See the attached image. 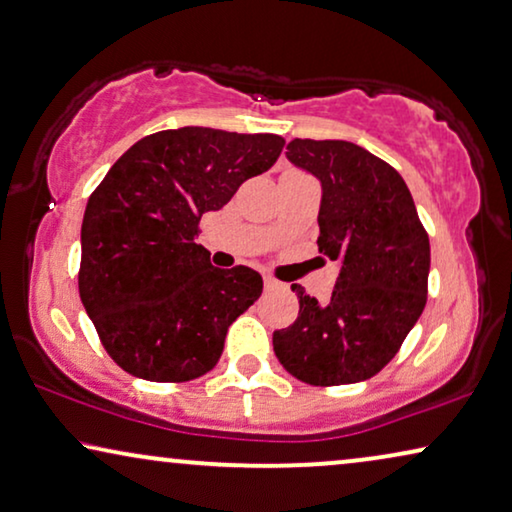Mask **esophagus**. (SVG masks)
Listing matches in <instances>:
<instances>
[{
  "label": "esophagus",
  "instance_id": "esophagus-1",
  "mask_svg": "<svg viewBox=\"0 0 512 512\" xmlns=\"http://www.w3.org/2000/svg\"><path fill=\"white\" fill-rule=\"evenodd\" d=\"M263 284L268 291H274V288H279V281H274L272 277H263Z\"/></svg>",
  "mask_w": 512,
  "mask_h": 512
}]
</instances>
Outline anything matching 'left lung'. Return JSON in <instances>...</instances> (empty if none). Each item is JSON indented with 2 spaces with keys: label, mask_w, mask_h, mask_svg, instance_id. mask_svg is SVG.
<instances>
[{
  "label": "left lung",
  "mask_w": 512,
  "mask_h": 512,
  "mask_svg": "<svg viewBox=\"0 0 512 512\" xmlns=\"http://www.w3.org/2000/svg\"><path fill=\"white\" fill-rule=\"evenodd\" d=\"M286 159L321 182L318 251L339 263L321 305L293 284L300 314L274 330L281 365L309 385L372 379L425 309L429 238L395 168L348 140L295 138Z\"/></svg>",
  "instance_id": "1"
}]
</instances>
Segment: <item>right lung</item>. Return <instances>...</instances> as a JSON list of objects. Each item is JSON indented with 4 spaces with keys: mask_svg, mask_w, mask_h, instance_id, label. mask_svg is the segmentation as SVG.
I'll return each instance as SVG.
<instances>
[{
    "mask_svg": "<svg viewBox=\"0 0 512 512\" xmlns=\"http://www.w3.org/2000/svg\"><path fill=\"white\" fill-rule=\"evenodd\" d=\"M274 133L182 127L131 145L85 207L78 288L101 344L124 372L182 383L210 372L226 332L263 293L261 274L214 268L198 221L268 170Z\"/></svg>",
    "mask_w": 512,
    "mask_h": 512,
    "instance_id": "obj_1",
    "label": "right lung"
}]
</instances>
